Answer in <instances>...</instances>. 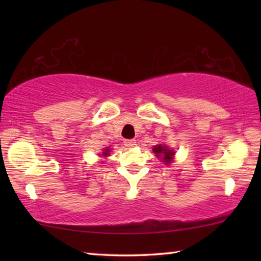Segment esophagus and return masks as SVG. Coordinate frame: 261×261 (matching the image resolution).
<instances>
[{"mask_svg":"<svg viewBox=\"0 0 261 261\" xmlns=\"http://www.w3.org/2000/svg\"><path fill=\"white\" fill-rule=\"evenodd\" d=\"M124 145H125L126 147H129V148L134 147L135 145H136V140H134V139H125L124 140Z\"/></svg>","mask_w":261,"mask_h":261,"instance_id":"obj_1","label":"esophagus"}]
</instances>
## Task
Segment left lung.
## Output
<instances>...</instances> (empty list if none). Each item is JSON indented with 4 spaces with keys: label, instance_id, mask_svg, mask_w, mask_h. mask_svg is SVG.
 Masks as SVG:
<instances>
[{
    "label": "left lung",
    "instance_id": "left-lung-1",
    "mask_svg": "<svg viewBox=\"0 0 261 261\" xmlns=\"http://www.w3.org/2000/svg\"><path fill=\"white\" fill-rule=\"evenodd\" d=\"M153 152L156 154V156H160V154H162L163 162H166L167 165L170 163L171 156L174 155V152L171 151V149H168L166 146H162V145H156V146H154Z\"/></svg>",
    "mask_w": 261,
    "mask_h": 261
}]
</instances>
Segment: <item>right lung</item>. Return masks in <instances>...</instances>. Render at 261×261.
Wrapping results in <instances>:
<instances>
[{
    "instance_id": "add662e5",
    "label": "right lung",
    "mask_w": 261,
    "mask_h": 261,
    "mask_svg": "<svg viewBox=\"0 0 261 261\" xmlns=\"http://www.w3.org/2000/svg\"><path fill=\"white\" fill-rule=\"evenodd\" d=\"M108 152H109V149L106 148L105 152H103V156H107V155H108Z\"/></svg>"
}]
</instances>
